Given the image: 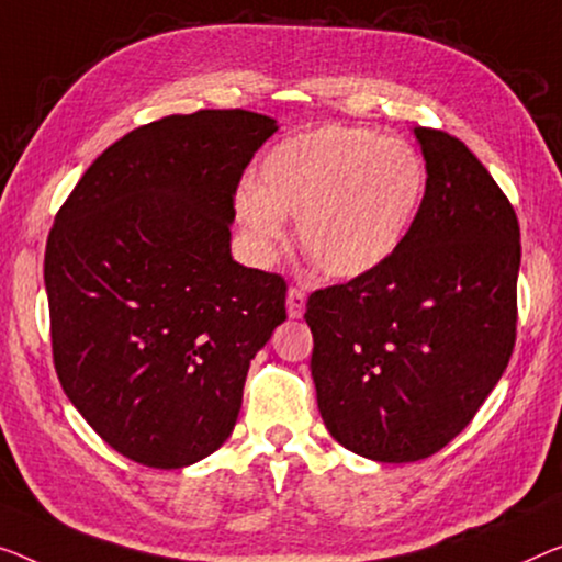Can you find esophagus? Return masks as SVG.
<instances>
[{
  "instance_id": "1",
  "label": "esophagus",
  "mask_w": 562,
  "mask_h": 562,
  "mask_svg": "<svg viewBox=\"0 0 562 562\" xmlns=\"http://www.w3.org/2000/svg\"><path fill=\"white\" fill-rule=\"evenodd\" d=\"M303 313H305V290L290 288L288 290V315L303 317Z\"/></svg>"
}]
</instances>
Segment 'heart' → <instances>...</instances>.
<instances>
[{
    "label": "heart",
    "mask_w": 562,
    "mask_h": 562,
    "mask_svg": "<svg viewBox=\"0 0 562 562\" xmlns=\"http://www.w3.org/2000/svg\"><path fill=\"white\" fill-rule=\"evenodd\" d=\"M424 191V161L406 140L325 123L262 158L257 189L239 191L237 212L262 245L280 241L284 216H297L310 262L328 278L356 280L398 252Z\"/></svg>",
    "instance_id": "heart-1"
}]
</instances>
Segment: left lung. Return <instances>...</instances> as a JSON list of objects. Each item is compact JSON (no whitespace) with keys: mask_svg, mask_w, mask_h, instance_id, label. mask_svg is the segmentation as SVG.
<instances>
[{"mask_svg":"<svg viewBox=\"0 0 562 562\" xmlns=\"http://www.w3.org/2000/svg\"><path fill=\"white\" fill-rule=\"evenodd\" d=\"M426 191L412 232L375 272L315 290L317 408L330 437L373 462H418L464 431L517 335L520 224L462 140L414 128Z\"/></svg>","mask_w":562,"mask_h":562,"instance_id":"8db88e82","label":"left lung"}]
</instances>
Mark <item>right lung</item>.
<instances>
[{"label": "right lung", "instance_id": "obj_1", "mask_svg": "<svg viewBox=\"0 0 562 562\" xmlns=\"http://www.w3.org/2000/svg\"><path fill=\"white\" fill-rule=\"evenodd\" d=\"M274 131L239 108L138 125L55 216L45 288L57 379L133 462L181 469L220 449L249 361L288 317L282 274L229 249L241 173Z\"/></svg>", "mask_w": 562, "mask_h": 562}]
</instances>
